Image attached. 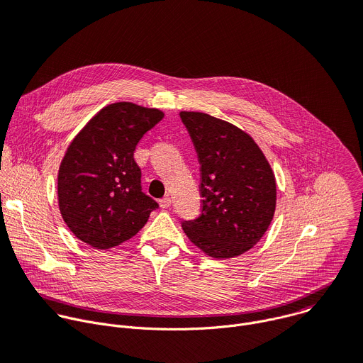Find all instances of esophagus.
Returning a JSON list of instances; mask_svg holds the SVG:
<instances>
[{"label":"esophagus","mask_w":363,"mask_h":363,"mask_svg":"<svg viewBox=\"0 0 363 363\" xmlns=\"http://www.w3.org/2000/svg\"><path fill=\"white\" fill-rule=\"evenodd\" d=\"M160 206H161V208H169V206H171V196L167 195L162 199H160Z\"/></svg>","instance_id":"1"}]
</instances>
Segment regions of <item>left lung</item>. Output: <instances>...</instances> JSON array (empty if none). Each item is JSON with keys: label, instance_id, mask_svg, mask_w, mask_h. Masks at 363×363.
Returning <instances> with one entry per match:
<instances>
[{"label": "left lung", "instance_id": "1", "mask_svg": "<svg viewBox=\"0 0 363 363\" xmlns=\"http://www.w3.org/2000/svg\"><path fill=\"white\" fill-rule=\"evenodd\" d=\"M201 165V214L184 221L189 241L213 258L252 248L270 227L276 177L255 140L235 125L202 112H179Z\"/></svg>", "mask_w": 363, "mask_h": 363}]
</instances>
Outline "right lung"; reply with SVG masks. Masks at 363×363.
Instances as JSON below:
<instances>
[{"mask_svg": "<svg viewBox=\"0 0 363 363\" xmlns=\"http://www.w3.org/2000/svg\"><path fill=\"white\" fill-rule=\"evenodd\" d=\"M164 116L132 101L111 103L72 139L59 168L57 198L66 225L80 241L97 250L121 245L158 208L140 191L133 152Z\"/></svg>", "mask_w": 363, "mask_h": 363, "instance_id": "obj_1", "label": "right lung"}]
</instances>
